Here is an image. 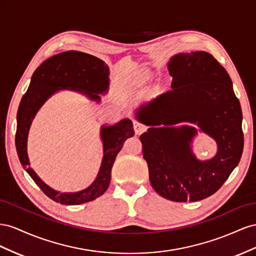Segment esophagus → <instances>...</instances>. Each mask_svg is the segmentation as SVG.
Listing matches in <instances>:
<instances>
[{
	"label": "esophagus",
	"instance_id": "34e87169",
	"mask_svg": "<svg viewBox=\"0 0 256 256\" xmlns=\"http://www.w3.org/2000/svg\"><path fill=\"white\" fill-rule=\"evenodd\" d=\"M134 130H135V133L137 135H140L142 133H144V130H146V126H144V124H142L140 122L134 121Z\"/></svg>",
	"mask_w": 256,
	"mask_h": 256
}]
</instances>
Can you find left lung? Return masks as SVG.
<instances>
[{"mask_svg":"<svg viewBox=\"0 0 256 256\" xmlns=\"http://www.w3.org/2000/svg\"><path fill=\"white\" fill-rule=\"evenodd\" d=\"M168 70L172 89L153 100L148 114L137 112L151 128L140 136L151 186L164 198L197 202L214 194L238 165L244 150L242 112L228 72L206 51L179 54ZM197 122L218 144L217 156L200 162L190 151Z\"/></svg>","mask_w":256,"mask_h":256,"instance_id":"obj_1","label":"left lung"}]
</instances>
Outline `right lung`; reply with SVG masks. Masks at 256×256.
Masks as SVG:
<instances>
[{
  "label": "right lung",
  "instance_id": "right-lung-1",
  "mask_svg": "<svg viewBox=\"0 0 256 256\" xmlns=\"http://www.w3.org/2000/svg\"><path fill=\"white\" fill-rule=\"evenodd\" d=\"M70 88L100 100L98 94L108 89V66L98 58L70 50L58 54L42 62L32 76L28 91L21 98L17 112L16 149L20 163L49 198L62 205H80L105 193L110 184L112 168L116 154L128 138L134 135L133 123L124 119L112 126L102 128L104 158L98 176L93 184L77 193H59L40 179L28 163L26 138L28 128L40 107L56 91Z\"/></svg>",
  "mask_w": 256,
  "mask_h": 256
}]
</instances>
